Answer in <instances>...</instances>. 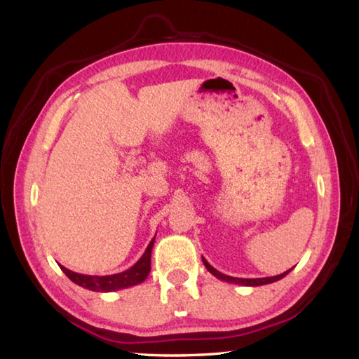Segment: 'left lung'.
<instances>
[{
  "mask_svg": "<svg viewBox=\"0 0 359 359\" xmlns=\"http://www.w3.org/2000/svg\"><path fill=\"white\" fill-rule=\"evenodd\" d=\"M202 261H203V265L207 266V270H208L211 274H215V276H216L217 279L225 280V282H230V284H238V285H245V287H259V285L271 284V282H276V280L282 279L284 276H287V274L290 273V270H292V269H290L288 271H284L282 274H278V276H271V278H255V279L233 278V276H226V274L217 271V270L215 269V266H211V265L207 262V259H205V257H202Z\"/></svg>",
  "mask_w": 359,
  "mask_h": 359,
  "instance_id": "8db88e82",
  "label": "left lung"
}]
</instances>
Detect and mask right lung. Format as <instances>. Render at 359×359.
I'll use <instances>...</instances> for the list:
<instances>
[{"instance_id": "right-lung-1", "label": "right lung", "mask_w": 359, "mask_h": 359, "mask_svg": "<svg viewBox=\"0 0 359 359\" xmlns=\"http://www.w3.org/2000/svg\"><path fill=\"white\" fill-rule=\"evenodd\" d=\"M154 241L156 238H152L149 245L147 247V250H144L143 256L131 266V269L117 274H108V276H90V274H81V273H75L72 270H67L63 265H60V269H62L66 276L72 282H75V284L83 288L93 290V292L108 293V292H117V290H121V288L134 287L137 284H142V282L148 278V274L151 271V251H152V245H154Z\"/></svg>"}]
</instances>
